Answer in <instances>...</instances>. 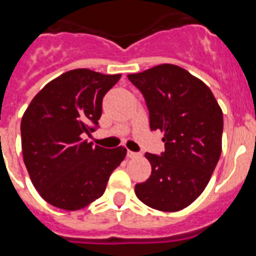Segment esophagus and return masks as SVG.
I'll list each match as a JSON object with an SVG mask.
<instances>
[{
    "label": "esophagus",
    "instance_id": "obj_1",
    "mask_svg": "<svg viewBox=\"0 0 256 256\" xmlns=\"http://www.w3.org/2000/svg\"><path fill=\"white\" fill-rule=\"evenodd\" d=\"M128 158H138V156H140V152H130V150H128Z\"/></svg>",
    "mask_w": 256,
    "mask_h": 256
}]
</instances>
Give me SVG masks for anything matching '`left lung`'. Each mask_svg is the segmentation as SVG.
<instances>
[{"instance_id":"obj_1","label":"left lung","mask_w":256,"mask_h":256,"mask_svg":"<svg viewBox=\"0 0 256 256\" xmlns=\"http://www.w3.org/2000/svg\"><path fill=\"white\" fill-rule=\"evenodd\" d=\"M148 108L150 128L164 132V152H146L152 175L136 195L152 208L174 212L206 188L222 152L223 112L211 90L176 65L128 74Z\"/></svg>"}]
</instances>
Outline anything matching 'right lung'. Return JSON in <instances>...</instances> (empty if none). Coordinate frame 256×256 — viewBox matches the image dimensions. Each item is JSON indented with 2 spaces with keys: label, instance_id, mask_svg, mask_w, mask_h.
I'll list each match as a JSON object with an SVG mask.
<instances>
[{
  "label": "right lung",
  "instance_id": "right-lung-1",
  "mask_svg": "<svg viewBox=\"0 0 256 256\" xmlns=\"http://www.w3.org/2000/svg\"><path fill=\"white\" fill-rule=\"evenodd\" d=\"M88 69L49 82L21 120L24 162L42 198L62 210H81L104 192L126 156L124 146L104 148L84 140L98 128L104 94L120 81Z\"/></svg>",
  "mask_w": 256,
  "mask_h": 256
}]
</instances>
